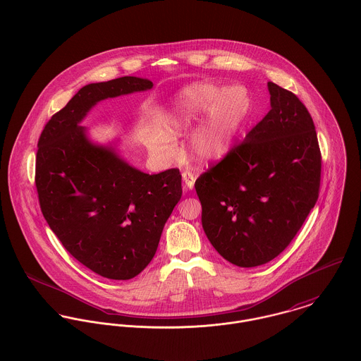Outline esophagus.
I'll list each match as a JSON object with an SVG mask.
<instances>
[{"label":"esophagus","mask_w":361,"mask_h":361,"mask_svg":"<svg viewBox=\"0 0 361 361\" xmlns=\"http://www.w3.org/2000/svg\"><path fill=\"white\" fill-rule=\"evenodd\" d=\"M195 180H197V176L194 173H191V171H184L183 173V181H184L185 188L192 190L194 185H195Z\"/></svg>","instance_id":"esophagus-1"}]
</instances>
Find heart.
<instances>
[{
	"label": "heart",
	"mask_w": 361,
	"mask_h": 361,
	"mask_svg": "<svg viewBox=\"0 0 361 361\" xmlns=\"http://www.w3.org/2000/svg\"><path fill=\"white\" fill-rule=\"evenodd\" d=\"M204 121L191 138V151L200 161L223 158L233 147L240 127L249 114V98L240 88H224L214 82H195L180 92L171 108L174 131L190 128L204 115ZM151 147L161 151L169 135L155 131Z\"/></svg>",
	"instance_id": "obj_1"
}]
</instances>
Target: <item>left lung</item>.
<instances>
[{
	"mask_svg": "<svg viewBox=\"0 0 361 361\" xmlns=\"http://www.w3.org/2000/svg\"><path fill=\"white\" fill-rule=\"evenodd\" d=\"M267 87L270 112L195 181L203 231L238 267L277 257L320 190V147L309 111L293 92L271 81Z\"/></svg>",
	"mask_w": 361,
	"mask_h": 361,
	"instance_id": "1",
	"label": "left lung"
}]
</instances>
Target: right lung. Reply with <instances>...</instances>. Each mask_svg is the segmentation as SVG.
Instances as JSON below:
<instances>
[{
    "mask_svg": "<svg viewBox=\"0 0 361 361\" xmlns=\"http://www.w3.org/2000/svg\"><path fill=\"white\" fill-rule=\"evenodd\" d=\"M134 76L91 82L45 124L36 157L41 212L65 249L91 271L130 280L154 259L163 227L181 198V174H147L116 147L94 144L82 119L99 101L147 91Z\"/></svg>",
    "mask_w": 361,
    "mask_h": 361,
    "instance_id": "add662e5",
    "label": "right lung"
}]
</instances>
